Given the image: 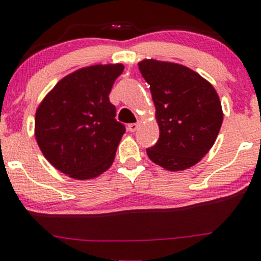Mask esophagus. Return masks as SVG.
<instances>
[{"instance_id":"esophagus-1","label":"esophagus","mask_w":261,"mask_h":261,"mask_svg":"<svg viewBox=\"0 0 261 261\" xmlns=\"http://www.w3.org/2000/svg\"><path fill=\"white\" fill-rule=\"evenodd\" d=\"M139 127H140V122H135V124H130L127 126V128H128V131H130V133H135V131Z\"/></svg>"}]
</instances>
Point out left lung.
Instances as JSON below:
<instances>
[{
	"instance_id": "obj_1",
	"label": "left lung",
	"mask_w": 261,
	"mask_h": 261,
	"mask_svg": "<svg viewBox=\"0 0 261 261\" xmlns=\"http://www.w3.org/2000/svg\"><path fill=\"white\" fill-rule=\"evenodd\" d=\"M139 69L156 108L159 141L146 152L156 165L182 171L198 163L216 142L222 104L210 82L185 65L145 59Z\"/></svg>"
}]
</instances>
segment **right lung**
I'll use <instances>...</instances> for the list:
<instances>
[{
  "instance_id": "right-lung-1",
  "label": "right lung",
  "mask_w": 261,
  "mask_h": 261,
  "mask_svg": "<svg viewBox=\"0 0 261 261\" xmlns=\"http://www.w3.org/2000/svg\"><path fill=\"white\" fill-rule=\"evenodd\" d=\"M122 64L82 68L57 83L36 111L34 135L54 167L75 179H90L115 159L125 126L109 100Z\"/></svg>"
}]
</instances>
